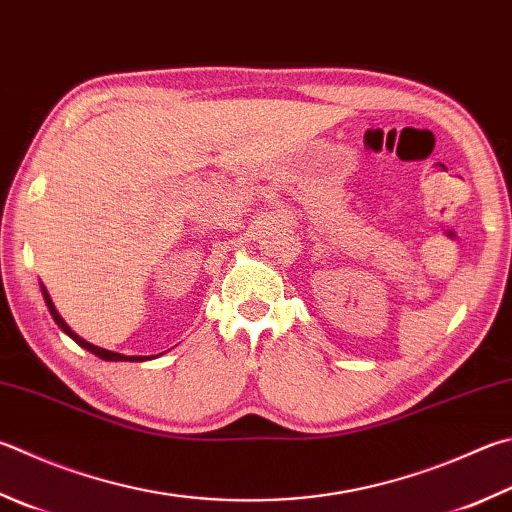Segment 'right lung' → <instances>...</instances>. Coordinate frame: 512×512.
<instances>
[{
    "instance_id": "1",
    "label": "right lung",
    "mask_w": 512,
    "mask_h": 512,
    "mask_svg": "<svg viewBox=\"0 0 512 512\" xmlns=\"http://www.w3.org/2000/svg\"><path fill=\"white\" fill-rule=\"evenodd\" d=\"M42 295H44V302H46V306H49V311H51V315H53V320H55V324H58V327L67 333V336L71 338V340H76L78 345L82 347V349H87V351H91L94 353V356H98V358H102V360H107V362H141V360H147V356H123V353H116V351H107V349H102V347H96V345H91V342H87V340H82L78 333H73L71 329H69V324L62 320V315L55 311V306H53V302H51V297H49V293H46V288L42 286ZM152 358V356H150Z\"/></svg>"
}]
</instances>
